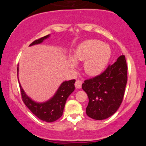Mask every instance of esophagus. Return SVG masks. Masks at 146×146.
<instances>
[{"label":"esophagus","mask_w":146,"mask_h":146,"mask_svg":"<svg viewBox=\"0 0 146 146\" xmlns=\"http://www.w3.org/2000/svg\"><path fill=\"white\" fill-rule=\"evenodd\" d=\"M82 82L80 81V80H76L75 83V86L77 88H80L82 87Z\"/></svg>","instance_id":"esophagus-1"}]
</instances>
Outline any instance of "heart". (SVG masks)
I'll return each mask as SVG.
<instances>
[{
  "mask_svg": "<svg viewBox=\"0 0 146 146\" xmlns=\"http://www.w3.org/2000/svg\"><path fill=\"white\" fill-rule=\"evenodd\" d=\"M110 48L98 40L83 42L77 47L73 58L77 61H84V68L87 74L96 75L105 69L110 58ZM71 62L75 64L74 60Z\"/></svg>",
  "mask_w": 146,
  "mask_h": 146,
  "instance_id": "1",
  "label": "heart"
}]
</instances>
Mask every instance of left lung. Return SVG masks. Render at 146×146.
Segmentation results:
<instances>
[{
  "instance_id": "left-lung-1",
  "label": "left lung",
  "mask_w": 146,
  "mask_h": 146,
  "mask_svg": "<svg viewBox=\"0 0 146 146\" xmlns=\"http://www.w3.org/2000/svg\"><path fill=\"white\" fill-rule=\"evenodd\" d=\"M126 60L122 55L101 74L87 79L82 88L88 97L86 113L90 118L102 120L113 115L119 108L126 86Z\"/></svg>"
}]
</instances>
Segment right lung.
I'll list each match as a JSON object with an SVG mask.
<instances>
[{"instance_id":"add662e5","label":"right lung","mask_w":146,"mask_h":146,"mask_svg":"<svg viewBox=\"0 0 146 146\" xmlns=\"http://www.w3.org/2000/svg\"><path fill=\"white\" fill-rule=\"evenodd\" d=\"M48 36H49L47 35L36 40L32 43H31L29 46L40 44ZM17 73H18V67H17ZM75 80L64 82L51 100L44 103L40 104L36 103L31 100L25 94L24 90L20 85L22 100L26 106L32 112L33 115H36L40 119L46 122H53L58 120L62 115L66 100L75 90Z\"/></svg>"}]
</instances>
